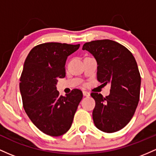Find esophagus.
I'll use <instances>...</instances> for the list:
<instances>
[{"label":"esophagus","mask_w":156,"mask_h":156,"mask_svg":"<svg viewBox=\"0 0 156 156\" xmlns=\"http://www.w3.org/2000/svg\"><path fill=\"white\" fill-rule=\"evenodd\" d=\"M83 95L85 96V97H89V96H90V93L89 92H87V91H86V90H83Z\"/></svg>","instance_id":"esophagus-1"}]
</instances>
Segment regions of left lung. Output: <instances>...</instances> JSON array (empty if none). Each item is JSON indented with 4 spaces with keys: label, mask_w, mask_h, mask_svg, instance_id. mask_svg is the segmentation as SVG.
Instances as JSON below:
<instances>
[{
    "label": "left lung",
    "mask_w": 156,
    "mask_h": 156,
    "mask_svg": "<svg viewBox=\"0 0 156 156\" xmlns=\"http://www.w3.org/2000/svg\"><path fill=\"white\" fill-rule=\"evenodd\" d=\"M83 50L90 52L97 62V80L111 84V92L103 97L93 92L94 125L103 132L114 133L125 127L139 104L141 76L133 55L124 45L111 40L85 43Z\"/></svg>",
    "instance_id": "obj_1"
}]
</instances>
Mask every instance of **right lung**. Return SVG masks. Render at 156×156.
<instances>
[{
  "mask_svg": "<svg viewBox=\"0 0 156 156\" xmlns=\"http://www.w3.org/2000/svg\"><path fill=\"white\" fill-rule=\"evenodd\" d=\"M80 45L42 43L30 51L24 62L20 79L23 108L32 123L48 136H62L69 130L83 99L79 89L64 97L56 87L57 79L66 76L67 57Z\"/></svg>",
  "mask_w": 156,
  "mask_h": 156,
  "instance_id": "right-lung-1",
  "label": "right lung"
}]
</instances>
